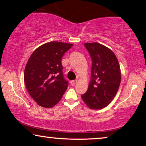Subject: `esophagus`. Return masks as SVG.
Returning <instances> with one entry per match:
<instances>
[{
  "instance_id": "esophagus-1",
  "label": "esophagus",
  "mask_w": 146,
  "mask_h": 146,
  "mask_svg": "<svg viewBox=\"0 0 146 146\" xmlns=\"http://www.w3.org/2000/svg\"><path fill=\"white\" fill-rule=\"evenodd\" d=\"M76 83H77V80H72L70 82V84L72 86H74Z\"/></svg>"
}]
</instances>
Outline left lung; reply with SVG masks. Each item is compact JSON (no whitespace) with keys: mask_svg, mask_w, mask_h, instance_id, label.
<instances>
[{"mask_svg":"<svg viewBox=\"0 0 146 146\" xmlns=\"http://www.w3.org/2000/svg\"><path fill=\"white\" fill-rule=\"evenodd\" d=\"M85 47L92 58L91 81L82 99L89 108L106 107L116 95L121 82L120 67L115 54L98 42H87Z\"/></svg>","mask_w":146,"mask_h":146,"instance_id":"left-lung-1","label":"left lung"}]
</instances>
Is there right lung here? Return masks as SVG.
Returning <instances> with one entry per match:
<instances>
[{
    "label": "right lung",
    "instance_id": "add662e5",
    "mask_svg": "<svg viewBox=\"0 0 146 146\" xmlns=\"http://www.w3.org/2000/svg\"><path fill=\"white\" fill-rule=\"evenodd\" d=\"M72 44L50 42L33 52L25 69L24 81L28 92L37 104L52 108L60 100L68 82L63 77L62 58Z\"/></svg>",
    "mask_w": 146,
    "mask_h": 146
}]
</instances>
